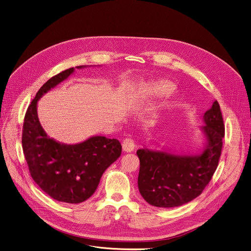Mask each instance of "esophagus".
Wrapping results in <instances>:
<instances>
[{
	"mask_svg": "<svg viewBox=\"0 0 251 251\" xmlns=\"http://www.w3.org/2000/svg\"><path fill=\"white\" fill-rule=\"evenodd\" d=\"M122 149H123L124 152H127V153H130V152L134 151V149H135L134 141L130 138H126L122 143Z\"/></svg>",
	"mask_w": 251,
	"mask_h": 251,
	"instance_id": "34e87169",
	"label": "esophagus"
}]
</instances>
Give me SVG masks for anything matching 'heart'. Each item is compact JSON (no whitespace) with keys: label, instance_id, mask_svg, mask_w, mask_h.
<instances>
[{"label":"heart","instance_id":"obj_1","mask_svg":"<svg viewBox=\"0 0 251 251\" xmlns=\"http://www.w3.org/2000/svg\"><path fill=\"white\" fill-rule=\"evenodd\" d=\"M173 86L167 81H159L154 83H149L143 88L142 93L146 96H160L172 92Z\"/></svg>","mask_w":251,"mask_h":251}]
</instances>
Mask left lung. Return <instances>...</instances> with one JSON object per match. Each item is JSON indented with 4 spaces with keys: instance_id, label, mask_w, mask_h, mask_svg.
Returning <instances> with one entry per match:
<instances>
[{
    "instance_id": "obj_1",
    "label": "left lung",
    "mask_w": 251,
    "mask_h": 251,
    "mask_svg": "<svg viewBox=\"0 0 251 251\" xmlns=\"http://www.w3.org/2000/svg\"><path fill=\"white\" fill-rule=\"evenodd\" d=\"M204 146L199 154H176L162 148L139 149L138 188L148 203L158 207L183 205L199 197L216 172L223 148L225 125L219 102L202 116Z\"/></svg>"
}]
</instances>
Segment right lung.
Returning a JSON list of instances; mask_svg holds the SVG:
<instances>
[{
	"instance_id": "add662e5",
	"label": "right lung",
	"mask_w": 251,
	"mask_h": 251,
	"mask_svg": "<svg viewBox=\"0 0 251 251\" xmlns=\"http://www.w3.org/2000/svg\"><path fill=\"white\" fill-rule=\"evenodd\" d=\"M74 73L75 67L68 68L40 88L26 110L22 138L32 180L47 195L67 203H79L89 199L105 170L120 157L122 151L117 139L92 136L78 144L67 145L50 138L42 127L38 101Z\"/></svg>"
}]
</instances>
